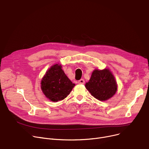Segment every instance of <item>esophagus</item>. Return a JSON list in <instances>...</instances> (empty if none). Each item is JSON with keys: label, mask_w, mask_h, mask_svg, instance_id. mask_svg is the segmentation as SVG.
<instances>
[{"label": "esophagus", "mask_w": 149, "mask_h": 149, "mask_svg": "<svg viewBox=\"0 0 149 149\" xmlns=\"http://www.w3.org/2000/svg\"><path fill=\"white\" fill-rule=\"evenodd\" d=\"M78 84H84L85 83V81L84 79H81L79 81H78Z\"/></svg>", "instance_id": "1"}]
</instances>
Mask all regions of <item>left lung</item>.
I'll return each mask as SVG.
<instances>
[{
	"label": "left lung",
	"mask_w": 149,
	"mask_h": 149,
	"mask_svg": "<svg viewBox=\"0 0 149 149\" xmlns=\"http://www.w3.org/2000/svg\"><path fill=\"white\" fill-rule=\"evenodd\" d=\"M85 86L94 97L100 101L111 98L117 90L116 81L109 69L94 70Z\"/></svg>",
	"instance_id": "1"
}]
</instances>
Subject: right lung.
<instances>
[{
    "mask_svg": "<svg viewBox=\"0 0 149 149\" xmlns=\"http://www.w3.org/2000/svg\"><path fill=\"white\" fill-rule=\"evenodd\" d=\"M74 86L59 64L51 66L41 81V88L46 97L55 102L66 98Z\"/></svg>",
    "mask_w": 149,
    "mask_h": 149,
    "instance_id": "right-lung-1",
    "label": "right lung"
}]
</instances>
